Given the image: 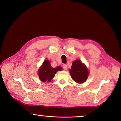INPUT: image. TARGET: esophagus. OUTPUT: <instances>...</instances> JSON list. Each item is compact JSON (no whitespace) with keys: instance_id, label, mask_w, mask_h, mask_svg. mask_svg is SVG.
<instances>
[{"instance_id":"esophagus-1","label":"esophagus","mask_w":121,"mask_h":121,"mask_svg":"<svg viewBox=\"0 0 121 121\" xmlns=\"http://www.w3.org/2000/svg\"><path fill=\"white\" fill-rule=\"evenodd\" d=\"M62 67H63V69L64 70H67V69H68V66H67V65H62Z\"/></svg>"}]
</instances>
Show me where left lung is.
<instances>
[{"mask_svg": "<svg viewBox=\"0 0 121 121\" xmlns=\"http://www.w3.org/2000/svg\"><path fill=\"white\" fill-rule=\"evenodd\" d=\"M69 71L72 78L78 83H83L85 82L89 74L86 66L80 60L74 61Z\"/></svg>", "mask_w": 121, "mask_h": 121, "instance_id": "1", "label": "left lung"}]
</instances>
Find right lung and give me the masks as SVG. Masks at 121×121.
Masks as SVG:
<instances>
[{
  "label": "right lung",
  "instance_id": "add662e5",
  "mask_svg": "<svg viewBox=\"0 0 121 121\" xmlns=\"http://www.w3.org/2000/svg\"><path fill=\"white\" fill-rule=\"evenodd\" d=\"M61 70H62L61 66H57L55 68H52L49 60H46L39 68L38 74L40 81L43 82H50L55 76L56 72Z\"/></svg>",
  "mask_w": 121,
  "mask_h": 121
}]
</instances>
